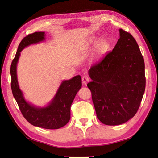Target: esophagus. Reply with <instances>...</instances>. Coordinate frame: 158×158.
I'll list each match as a JSON object with an SVG mask.
<instances>
[{"instance_id":"1","label":"esophagus","mask_w":158,"mask_h":158,"mask_svg":"<svg viewBox=\"0 0 158 158\" xmlns=\"http://www.w3.org/2000/svg\"><path fill=\"white\" fill-rule=\"evenodd\" d=\"M89 82V77L86 75H85L82 77V84L84 85H86Z\"/></svg>"}]
</instances>
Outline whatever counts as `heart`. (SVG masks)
I'll return each instance as SVG.
<instances>
[{
	"mask_svg": "<svg viewBox=\"0 0 158 158\" xmlns=\"http://www.w3.org/2000/svg\"><path fill=\"white\" fill-rule=\"evenodd\" d=\"M88 44L92 45H94L97 44V54L101 55V54H104L106 50H107L108 48V42L106 41L104 39H102L100 40L98 37L97 36H91L88 39Z\"/></svg>",
	"mask_w": 158,
	"mask_h": 158,
	"instance_id": "1",
	"label": "heart"
}]
</instances>
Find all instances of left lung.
I'll list each match as a JSON object with an SVG mask.
<instances>
[{
    "label": "left lung",
    "mask_w": 158,
    "mask_h": 158,
    "mask_svg": "<svg viewBox=\"0 0 158 158\" xmlns=\"http://www.w3.org/2000/svg\"><path fill=\"white\" fill-rule=\"evenodd\" d=\"M119 39L112 52L92 66L88 87L97 118L103 124H124L135 116L146 85L144 61L133 36L119 29Z\"/></svg>",
    "instance_id": "obj_1"
}]
</instances>
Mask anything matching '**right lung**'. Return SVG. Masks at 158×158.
<instances>
[{
	"label": "right lung",
	"mask_w": 158,
	"mask_h": 158,
	"mask_svg": "<svg viewBox=\"0 0 158 158\" xmlns=\"http://www.w3.org/2000/svg\"><path fill=\"white\" fill-rule=\"evenodd\" d=\"M45 36V31H36L25 36L20 43L10 68L11 88L14 99L28 122L34 127L58 129L64 127L70 119L71 104L82 85L81 76L63 80L53 98L44 106H37L25 99L17 78V64L21 51L31 45L44 41Z\"/></svg>",
	"instance_id": "add662e5"
}]
</instances>
